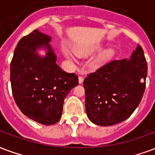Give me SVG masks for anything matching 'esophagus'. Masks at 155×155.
<instances>
[{
    "mask_svg": "<svg viewBox=\"0 0 155 155\" xmlns=\"http://www.w3.org/2000/svg\"><path fill=\"white\" fill-rule=\"evenodd\" d=\"M83 81H84V77L82 76V75H80V76H79V83L82 84L83 83Z\"/></svg>",
    "mask_w": 155,
    "mask_h": 155,
    "instance_id": "34e87169",
    "label": "esophagus"
}]
</instances>
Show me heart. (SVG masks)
<instances>
[{
	"label": "heart",
	"mask_w": 155,
	"mask_h": 155,
	"mask_svg": "<svg viewBox=\"0 0 155 155\" xmlns=\"http://www.w3.org/2000/svg\"><path fill=\"white\" fill-rule=\"evenodd\" d=\"M101 48L100 45H94L91 46V47H88V48H77L76 49V53H77L79 56H84V55L89 54L93 51H96ZM66 57H69V58H71L72 56L70 52H66ZM114 55V52H113V50H106V51H103L100 54V56L98 57V61H107L111 59L112 57H113Z\"/></svg>",
	"instance_id": "heart-1"
}]
</instances>
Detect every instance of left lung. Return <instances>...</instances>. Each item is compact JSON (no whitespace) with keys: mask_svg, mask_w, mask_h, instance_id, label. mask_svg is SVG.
Here are the masks:
<instances>
[{"mask_svg":"<svg viewBox=\"0 0 155 155\" xmlns=\"http://www.w3.org/2000/svg\"><path fill=\"white\" fill-rule=\"evenodd\" d=\"M147 62L138 45L130 60H113L87 75L84 81L85 108L89 120L112 126L127 120L142 99Z\"/></svg>","mask_w":155,"mask_h":155,"instance_id":"left-lung-1","label":"left lung"}]
</instances>
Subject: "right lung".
<instances>
[{
    "mask_svg": "<svg viewBox=\"0 0 155 155\" xmlns=\"http://www.w3.org/2000/svg\"><path fill=\"white\" fill-rule=\"evenodd\" d=\"M50 40L34 30L19 40L10 62L11 89L17 106L25 116L47 126L59 121L64 99L79 84L77 74L64 71L57 64ZM42 46L48 48L45 58L36 54Z\"/></svg>",
    "mask_w": 155,
    "mask_h": 155,
    "instance_id": "obj_1",
    "label": "right lung"
}]
</instances>
